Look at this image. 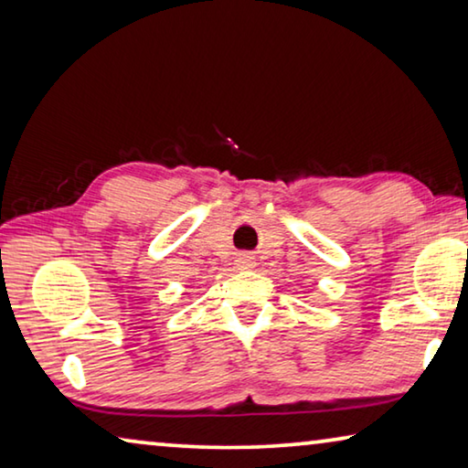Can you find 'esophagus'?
Segmentation results:
<instances>
[{
  "mask_svg": "<svg viewBox=\"0 0 468 468\" xmlns=\"http://www.w3.org/2000/svg\"><path fill=\"white\" fill-rule=\"evenodd\" d=\"M251 264H253V262H251L250 256H241V258H239V266H241V268H250Z\"/></svg>",
  "mask_w": 468,
  "mask_h": 468,
  "instance_id": "34e87169",
  "label": "esophagus"
}]
</instances>
